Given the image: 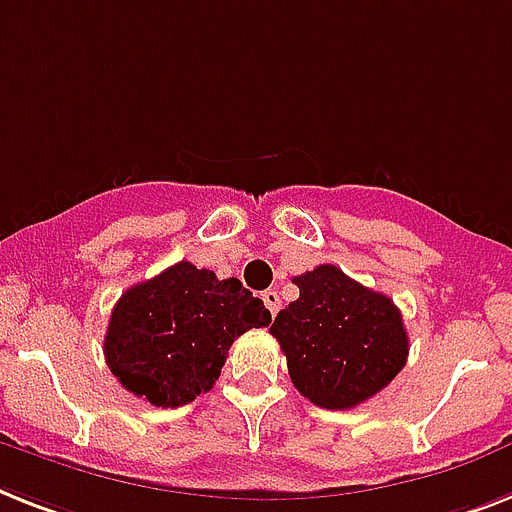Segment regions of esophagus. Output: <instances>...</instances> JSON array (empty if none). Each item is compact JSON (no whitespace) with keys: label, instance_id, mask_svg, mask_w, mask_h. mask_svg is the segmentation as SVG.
I'll return each instance as SVG.
<instances>
[{"label":"esophagus","instance_id":"obj_1","mask_svg":"<svg viewBox=\"0 0 512 512\" xmlns=\"http://www.w3.org/2000/svg\"><path fill=\"white\" fill-rule=\"evenodd\" d=\"M261 301H264V306L269 308V314H277V311H280V306H282V301H280V293H277V290H264V293H261Z\"/></svg>","mask_w":512,"mask_h":512}]
</instances>
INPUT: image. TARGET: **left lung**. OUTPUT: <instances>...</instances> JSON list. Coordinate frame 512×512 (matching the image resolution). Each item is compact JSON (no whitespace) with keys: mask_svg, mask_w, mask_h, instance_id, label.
<instances>
[{"mask_svg":"<svg viewBox=\"0 0 512 512\" xmlns=\"http://www.w3.org/2000/svg\"><path fill=\"white\" fill-rule=\"evenodd\" d=\"M301 298L269 327L303 398L348 411L382 392L408 358L400 308L332 264L295 277Z\"/></svg>","mask_w":512,"mask_h":512,"instance_id":"1","label":"left lung"}]
</instances>
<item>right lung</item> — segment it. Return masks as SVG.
<instances>
[{"label": "right lung", "mask_w": 512, "mask_h": 512, "mask_svg": "<svg viewBox=\"0 0 512 512\" xmlns=\"http://www.w3.org/2000/svg\"><path fill=\"white\" fill-rule=\"evenodd\" d=\"M272 314L240 280H217L190 261L122 293L109 319L104 356L135 398L177 408L211 390L227 350Z\"/></svg>", "instance_id": "1"}]
</instances>
